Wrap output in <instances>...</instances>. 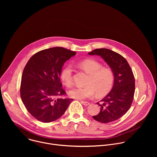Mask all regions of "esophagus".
<instances>
[{
    "label": "esophagus",
    "mask_w": 157,
    "mask_h": 157,
    "mask_svg": "<svg viewBox=\"0 0 157 157\" xmlns=\"http://www.w3.org/2000/svg\"><path fill=\"white\" fill-rule=\"evenodd\" d=\"M81 103L82 104H83L84 105H85V106L89 105V104H89V102H85V101H81Z\"/></svg>",
    "instance_id": "obj_1"
}]
</instances>
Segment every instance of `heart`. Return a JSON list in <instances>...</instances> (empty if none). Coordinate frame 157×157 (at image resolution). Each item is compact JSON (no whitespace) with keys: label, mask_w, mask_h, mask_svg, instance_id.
<instances>
[{"label":"heart","mask_w":157,"mask_h":157,"mask_svg":"<svg viewBox=\"0 0 157 157\" xmlns=\"http://www.w3.org/2000/svg\"><path fill=\"white\" fill-rule=\"evenodd\" d=\"M89 77L86 87L73 88L68 92L70 97L77 99H86L94 97L95 93L99 96L107 94L112 89L114 82L113 71L109 68L102 67V64L92 59L83 60L78 63ZM61 79L67 87H71L73 83V68L71 64L64 66L61 72Z\"/></svg>","instance_id":"heart-1"}]
</instances>
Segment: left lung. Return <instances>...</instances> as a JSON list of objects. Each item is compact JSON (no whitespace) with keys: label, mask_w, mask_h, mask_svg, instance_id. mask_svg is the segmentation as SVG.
I'll use <instances>...</instances> for the list:
<instances>
[{"label":"left lung","mask_w":157,"mask_h":157,"mask_svg":"<svg viewBox=\"0 0 157 157\" xmlns=\"http://www.w3.org/2000/svg\"><path fill=\"white\" fill-rule=\"evenodd\" d=\"M100 56L114 74L113 87L109 93L97 104L101 110L93 116L102 123L115 121L122 117L130 109L135 93V78L127 60L120 54L107 48L96 49L88 53Z\"/></svg>","instance_id":"1"}]
</instances>
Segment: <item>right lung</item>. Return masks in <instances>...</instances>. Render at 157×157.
<instances>
[{
  "instance_id": "add662e5",
  "label": "right lung",
  "mask_w": 157,
  "mask_h": 157,
  "mask_svg": "<svg viewBox=\"0 0 157 157\" xmlns=\"http://www.w3.org/2000/svg\"><path fill=\"white\" fill-rule=\"evenodd\" d=\"M75 52L54 47L37 52L25 66L21 76L20 96L29 113L47 123L59 119L73 99L55 98L64 95L60 75L64 63Z\"/></svg>"
}]
</instances>
